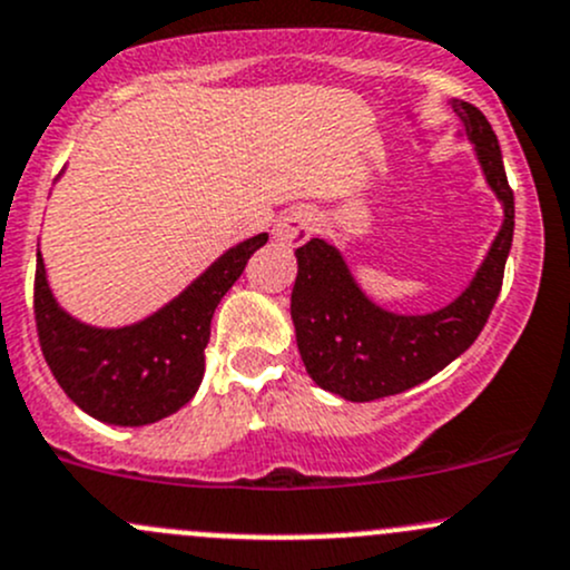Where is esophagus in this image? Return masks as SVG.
Instances as JSON below:
<instances>
[{
  "instance_id": "esophagus-1",
  "label": "esophagus",
  "mask_w": 570,
  "mask_h": 570,
  "mask_svg": "<svg viewBox=\"0 0 570 570\" xmlns=\"http://www.w3.org/2000/svg\"><path fill=\"white\" fill-rule=\"evenodd\" d=\"M314 234V215L308 209H292L275 223V239L286 248H297Z\"/></svg>"
}]
</instances>
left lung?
<instances>
[{"label":"left lung","instance_id":"8db88e82","mask_svg":"<svg viewBox=\"0 0 570 570\" xmlns=\"http://www.w3.org/2000/svg\"><path fill=\"white\" fill-rule=\"evenodd\" d=\"M450 105L461 120L458 137L471 142L488 189L502 204V226L455 301L424 314L392 312L361 289L333 243L314 237L295 250L289 312L297 350L308 377L347 402L381 400L430 381L474 344L502 289L515 226L513 189L485 115L461 99Z\"/></svg>","mask_w":570,"mask_h":570}]
</instances>
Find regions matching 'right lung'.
Segmentation results:
<instances>
[{
    "instance_id": "1",
    "label": "right lung",
    "mask_w": 570,
    "mask_h": 570,
    "mask_svg": "<svg viewBox=\"0 0 570 570\" xmlns=\"http://www.w3.org/2000/svg\"><path fill=\"white\" fill-rule=\"evenodd\" d=\"M267 234L215 258L148 317L120 327L90 325L60 306L38 248L36 322L43 358L62 392L88 416L115 428H142L187 405L204 381L212 314Z\"/></svg>"
}]
</instances>
